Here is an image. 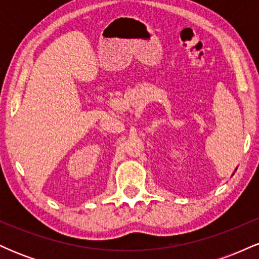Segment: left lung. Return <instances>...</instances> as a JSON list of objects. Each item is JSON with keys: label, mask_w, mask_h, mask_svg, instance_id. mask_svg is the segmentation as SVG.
I'll list each match as a JSON object with an SVG mask.
<instances>
[{"label": "left lung", "mask_w": 259, "mask_h": 259, "mask_svg": "<svg viewBox=\"0 0 259 259\" xmlns=\"http://www.w3.org/2000/svg\"><path fill=\"white\" fill-rule=\"evenodd\" d=\"M235 170H236V169H235Z\"/></svg>", "instance_id": "8db88e82"}]
</instances>
